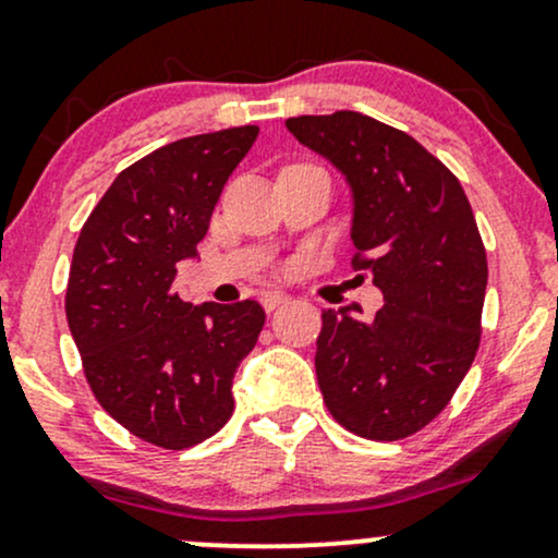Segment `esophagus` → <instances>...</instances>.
Returning a JSON list of instances; mask_svg holds the SVG:
<instances>
[{
    "mask_svg": "<svg viewBox=\"0 0 558 558\" xmlns=\"http://www.w3.org/2000/svg\"><path fill=\"white\" fill-rule=\"evenodd\" d=\"M286 301H288V296H286V293H280V291H265V293H262V306H265V312H275L278 306H283Z\"/></svg>",
    "mask_w": 558,
    "mask_h": 558,
    "instance_id": "1",
    "label": "esophagus"
}]
</instances>
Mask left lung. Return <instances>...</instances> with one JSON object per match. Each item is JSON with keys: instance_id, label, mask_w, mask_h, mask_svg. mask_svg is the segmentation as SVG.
<instances>
[{"instance_id": "obj_1", "label": "left lung", "mask_w": 558, "mask_h": 558, "mask_svg": "<svg viewBox=\"0 0 558 558\" xmlns=\"http://www.w3.org/2000/svg\"><path fill=\"white\" fill-rule=\"evenodd\" d=\"M341 170L354 198V270L383 310L323 312L317 383L330 414L369 440L422 430L451 401L480 345L488 259L462 183L420 141L362 112L288 118Z\"/></svg>"}]
</instances>
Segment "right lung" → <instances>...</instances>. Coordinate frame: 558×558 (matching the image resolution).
I'll use <instances>...</instances> for the list:
<instances>
[{"mask_svg": "<svg viewBox=\"0 0 558 558\" xmlns=\"http://www.w3.org/2000/svg\"><path fill=\"white\" fill-rule=\"evenodd\" d=\"M257 133H202L133 162L75 243L65 312L88 386L125 430L170 451L230 420L233 375L265 325L257 301L194 306L172 288Z\"/></svg>", "mask_w": 558, "mask_h": 558, "instance_id": "1", "label": "right lung"}]
</instances>
